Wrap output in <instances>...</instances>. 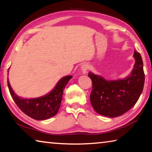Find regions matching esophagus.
<instances>
[{
  "mask_svg": "<svg viewBox=\"0 0 152 152\" xmlns=\"http://www.w3.org/2000/svg\"><path fill=\"white\" fill-rule=\"evenodd\" d=\"M88 68H89V67H88V64H84L83 65H82V66H81V70H82V73L85 74L87 72V71H88Z\"/></svg>",
  "mask_w": 152,
  "mask_h": 152,
  "instance_id": "34e87169",
  "label": "esophagus"
}]
</instances>
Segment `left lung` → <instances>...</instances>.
I'll return each mask as SVG.
<instances>
[{"instance_id": "1", "label": "left lung", "mask_w": 152, "mask_h": 152, "mask_svg": "<svg viewBox=\"0 0 152 152\" xmlns=\"http://www.w3.org/2000/svg\"><path fill=\"white\" fill-rule=\"evenodd\" d=\"M133 57L135 63L132 72L125 79L107 80L88 73L92 82L91 102L99 114L111 118L121 116L138 101L143 89L145 74L140 53L135 51Z\"/></svg>"}]
</instances>
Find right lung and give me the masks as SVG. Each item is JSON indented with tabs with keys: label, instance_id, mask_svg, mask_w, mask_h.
<instances>
[{
	"label": "right lung",
	"instance_id": "add662e5",
	"mask_svg": "<svg viewBox=\"0 0 152 152\" xmlns=\"http://www.w3.org/2000/svg\"><path fill=\"white\" fill-rule=\"evenodd\" d=\"M72 78V76L63 77L50 93L45 96L30 99L18 96L12 91L8 79L7 84L12 99L25 115L33 119L45 120L57 114L61 105L64 89Z\"/></svg>",
	"mask_w": 152,
	"mask_h": 152
}]
</instances>
